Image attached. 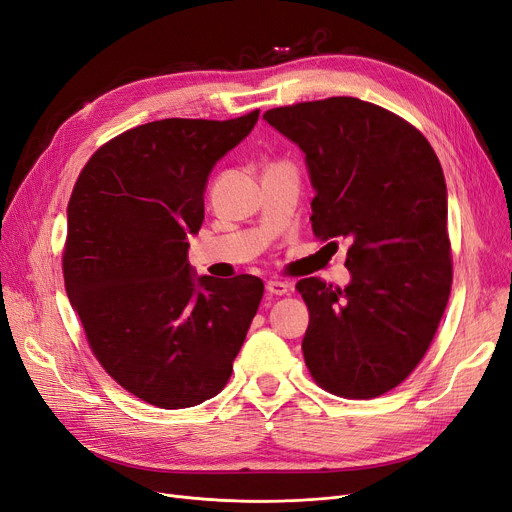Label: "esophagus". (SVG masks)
Wrapping results in <instances>:
<instances>
[{
  "mask_svg": "<svg viewBox=\"0 0 512 512\" xmlns=\"http://www.w3.org/2000/svg\"><path fill=\"white\" fill-rule=\"evenodd\" d=\"M266 289H268L270 295H287L291 291V285H289V282H282V280H268Z\"/></svg>",
  "mask_w": 512,
  "mask_h": 512,
  "instance_id": "34e87169",
  "label": "esophagus"
}]
</instances>
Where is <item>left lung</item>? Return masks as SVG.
<instances>
[{
	"label": "left lung",
	"instance_id": "8db88e82",
	"mask_svg": "<svg viewBox=\"0 0 512 512\" xmlns=\"http://www.w3.org/2000/svg\"><path fill=\"white\" fill-rule=\"evenodd\" d=\"M306 156L312 230L350 240V282H297L310 325L301 350L314 380L373 399L418 367L451 291L447 185L420 130L373 103L333 97L263 113Z\"/></svg>",
	"mask_w": 512,
	"mask_h": 512
}]
</instances>
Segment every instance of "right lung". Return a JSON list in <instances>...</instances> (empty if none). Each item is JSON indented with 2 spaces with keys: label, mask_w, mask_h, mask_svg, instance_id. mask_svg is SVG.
Returning <instances> with one entry per match:
<instances>
[{
  "label": "right lung",
  "mask_w": 512,
  "mask_h": 512,
  "mask_svg": "<svg viewBox=\"0 0 512 512\" xmlns=\"http://www.w3.org/2000/svg\"><path fill=\"white\" fill-rule=\"evenodd\" d=\"M257 120L259 109L137 126L105 143L75 181L67 297L103 369L149 405L185 409L219 394L257 314V276H198L187 259L208 177Z\"/></svg>",
  "instance_id": "add662e5"
}]
</instances>
